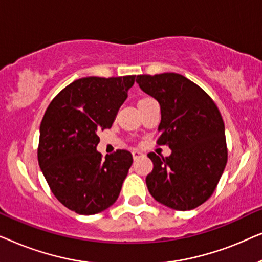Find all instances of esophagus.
I'll return each mask as SVG.
<instances>
[{
    "instance_id": "34e87169",
    "label": "esophagus",
    "mask_w": 262,
    "mask_h": 262,
    "mask_svg": "<svg viewBox=\"0 0 262 262\" xmlns=\"http://www.w3.org/2000/svg\"><path fill=\"white\" fill-rule=\"evenodd\" d=\"M132 156H134V159L136 160V159H138V157L143 156V152L139 151V150H134V151H132Z\"/></svg>"
}]
</instances>
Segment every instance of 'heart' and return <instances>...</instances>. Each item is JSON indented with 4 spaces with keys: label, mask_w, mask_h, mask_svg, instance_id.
I'll return each mask as SVG.
<instances>
[{
    "label": "heart",
    "mask_w": 262,
    "mask_h": 262,
    "mask_svg": "<svg viewBox=\"0 0 262 262\" xmlns=\"http://www.w3.org/2000/svg\"><path fill=\"white\" fill-rule=\"evenodd\" d=\"M145 99H149V98H144V99H142V100H145Z\"/></svg>",
    "instance_id": "1"
}]
</instances>
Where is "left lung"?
Masks as SVG:
<instances>
[{
	"label": "left lung",
	"instance_id": "obj_1",
	"mask_svg": "<svg viewBox=\"0 0 262 262\" xmlns=\"http://www.w3.org/2000/svg\"><path fill=\"white\" fill-rule=\"evenodd\" d=\"M136 82L161 107L159 145L170 156L148 154L152 171L145 179L155 200L170 209L192 210L212 195L228 161L224 121L205 91L175 73L138 75Z\"/></svg>",
	"mask_w": 262,
	"mask_h": 262
}]
</instances>
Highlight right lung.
Listing matches in <instances>:
<instances>
[{"instance_id": "obj_1", "label": "right lung", "mask_w": 262, "mask_h": 262, "mask_svg": "<svg viewBox=\"0 0 262 262\" xmlns=\"http://www.w3.org/2000/svg\"><path fill=\"white\" fill-rule=\"evenodd\" d=\"M135 75L83 77L67 85L42 117L38 162L51 191L78 214L113 205L132 164L127 150L102 159L98 132L112 126Z\"/></svg>"}]
</instances>
